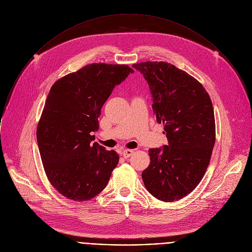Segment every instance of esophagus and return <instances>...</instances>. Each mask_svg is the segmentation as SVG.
<instances>
[{
    "label": "esophagus",
    "instance_id": "34e87169",
    "mask_svg": "<svg viewBox=\"0 0 252 252\" xmlns=\"http://www.w3.org/2000/svg\"><path fill=\"white\" fill-rule=\"evenodd\" d=\"M133 154H134V150H124V151L122 152V155H123V157H124L125 158H130Z\"/></svg>",
    "mask_w": 252,
    "mask_h": 252
}]
</instances>
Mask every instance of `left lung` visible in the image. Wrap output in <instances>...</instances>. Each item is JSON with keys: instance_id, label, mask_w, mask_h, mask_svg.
I'll return each instance as SVG.
<instances>
[{"instance_id": "1", "label": "left lung", "mask_w": 252, "mask_h": 252, "mask_svg": "<svg viewBox=\"0 0 252 252\" xmlns=\"http://www.w3.org/2000/svg\"><path fill=\"white\" fill-rule=\"evenodd\" d=\"M147 80L158 123L168 145L151 149L142 173L147 189L172 202L190 193L208 167L215 144V118L208 93L195 78L164 62L135 63Z\"/></svg>"}]
</instances>
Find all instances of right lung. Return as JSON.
<instances>
[{"label":"right lung","mask_w":252,"mask_h":252,"mask_svg":"<svg viewBox=\"0 0 252 252\" xmlns=\"http://www.w3.org/2000/svg\"><path fill=\"white\" fill-rule=\"evenodd\" d=\"M134 70L125 64L92 63L52 86L37 127L43 166L63 196L86 201L107 185L119 157L93 143L101 107L116 85Z\"/></svg>","instance_id":"obj_1"}]
</instances>
